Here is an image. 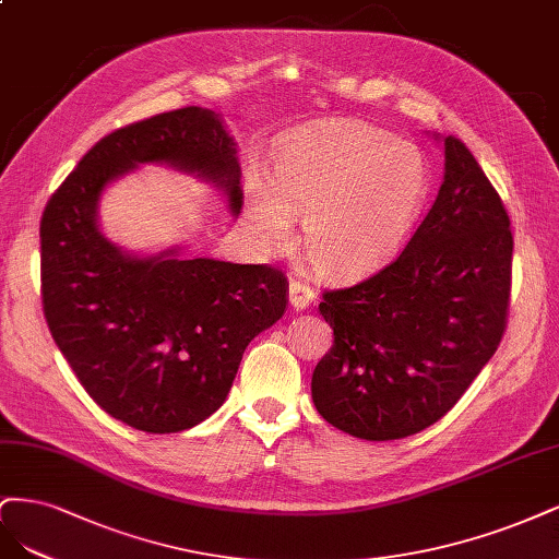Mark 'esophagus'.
I'll return each mask as SVG.
<instances>
[{"label": "esophagus", "mask_w": 559, "mask_h": 559, "mask_svg": "<svg viewBox=\"0 0 559 559\" xmlns=\"http://www.w3.org/2000/svg\"><path fill=\"white\" fill-rule=\"evenodd\" d=\"M313 301H316V293L311 290L309 285H304L299 281H290V304H293V309L304 311V309H309Z\"/></svg>", "instance_id": "esophagus-1"}]
</instances>
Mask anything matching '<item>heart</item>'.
Instances as JSON below:
<instances>
[{
  "mask_svg": "<svg viewBox=\"0 0 559 559\" xmlns=\"http://www.w3.org/2000/svg\"><path fill=\"white\" fill-rule=\"evenodd\" d=\"M429 194L423 153L355 120H325L287 136L276 153V186L253 176L246 225L262 250H283L304 213L301 253L330 281L385 266L411 239Z\"/></svg>",
  "mask_w": 559,
  "mask_h": 559,
  "instance_id": "b5f03b06",
  "label": "heart"
}]
</instances>
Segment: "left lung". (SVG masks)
I'll use <instances>...</instances> for the list:
<instances>
[{
  "instance_id": "obj_1",
  "label": "left lung",
  "mask_w": 559,
  "mask_h": 559,
  "mask_svg": "<svg viewBox=\"0 0 559 559\" xmlns=\"http://www.w3.org/2000/svg\"><path fill=\"white\" fill-rule=\"evenodd\" d=\"M443 143V183L400 258L322 295L334 346L311 378L332 427L367 441L441 420L490 362L507 330L511 221L469 148Z\"/></svg>"
}]
</instances>
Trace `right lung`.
Listing matches in <instances>:
<instances>
[{"label": "right lung", "instance_id": "add662e5", "mask_svg": "<svg viewBox=\"0 0 559 559\" xmlns=\"http://www.w3.org/2000/svg\"><path fill=\"white\" fill-rule=\"evenodd\" d=\"M141 165H167L221 190L241 213L237 143L218 114L186 106L120 128L90 148L41 218L48 330L85 392L151 435L206 420L227 400L246 346L285 313L287 281L266 264L134 255L99 229L104 190Z\"/></svg>", "mask_w": 559, "mask_h": 559}]
</instances>
